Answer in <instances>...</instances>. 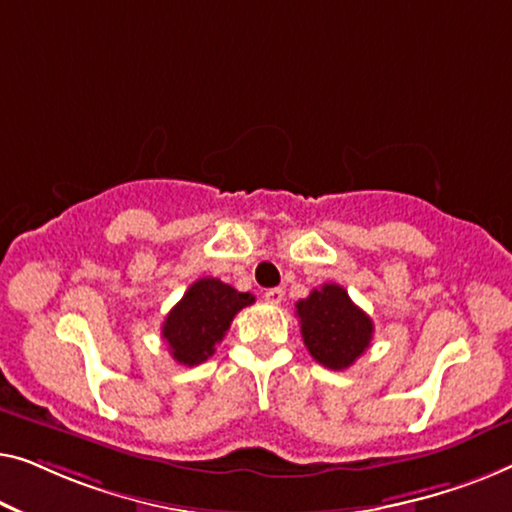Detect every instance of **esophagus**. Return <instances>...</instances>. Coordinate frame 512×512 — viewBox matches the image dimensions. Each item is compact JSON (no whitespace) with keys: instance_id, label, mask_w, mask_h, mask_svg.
Masks as SVG:
<instances>
[{"instance_id":"1","label":"esophagus","mask_w":512,"mask_h":512,"mask_svg":"<svg viewBox=\"0 0 512 512\" xmlns=\"http://www.w3.org/2000/svg\"><path fill=\"white\" fill-rule=\"evenodd\" d=\"M283 299H285L283 287H271V290L264 292V301H269V304H280Z\"/></svg>"}]
</instances>
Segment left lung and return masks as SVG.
I'll list each match as a JSON object with an SVG mask.
<instances>
[{"label": "left lung", "instance_id": "8db88e82", "mask_svg": "<svg viewBox=\"0 0 512 512\" xmlns=\"http://www.w3.org/2000/svg\"><path fill=\"white\" fill-rule=\"evenodd\" d=\"M297 318L311 357L331 371L348 369L371 345V318L336 283H325L299 299Z\"/></svg>", "mask_w": 512, "mask_h": 512}]
</instances>
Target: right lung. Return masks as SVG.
Wrapping results in <instances>:
<instances>
[{
    "mask_svg": "<svg viewBox=\"0 0 512 512\" xmlns=\"http://www.w3.org/2000/svg\"><path fill=\"white\" fill-rule=\"evenodd\" d=\"M255 304L250 292H239L218 278H199L171 308L162 325V338L171 357L183 366L206 362L225 338L234 315Z\"/></svg>",
    "mask_w": 512,
    "mask_h": 512,
    "instance_id": "add662e5",
    "label": "right lung"
}]
</instances>
